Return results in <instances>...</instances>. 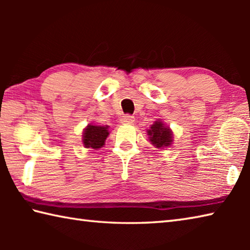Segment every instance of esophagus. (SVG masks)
<instances>
[{
    "instance_id": "1",
    "label": "esophagus",
    "mask_w": 250,
    "mask_h": 250,
    "mask_svg": "<svg viewBox=\"0 0 250 250\" xmlns=\"http://www.w3.org/2000/svg\"><path fill=\"white\" fill-rule=\"evenodd\" d=\"M134 117L133 116H130V115H125V116H124L121 118V124H125V125H128V124H133L134 122Z\"/></svg>"
}]
</instances>
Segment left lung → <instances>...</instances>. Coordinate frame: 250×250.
<instances>
[{
	"instance_id": "obj_1",
	"label": "left lung",
	"mask_w": 250,
	"mask_h": 250,
	"mask_svg": "<svg viewBox=\"0 0 250 250\" xmlns=\"http://www.w3.org/2000/svg\"><path fill=\"white\" fill-rule=\"evenodd\" d=\"M147 135L152 145L158 149L168 146L173 142V133L170 128L166 126L162 121H155L150 126L149 130H146Z\"/></svg>"
}]
</instances>
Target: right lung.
I'll use <instances>...</instances> for the list:
<instances>
[{
  "instance_id": "1",
  "label": "right lung",
  "mask_w": 250,
  "mask_h": 250,
  "mask_svg": "<svg viewBox=\"0 0 250 250\" xmlns=\"http://www.w3.org/2000/svg\"><path fill=\"white\" fill-rule=\"evenodd\" d=\"M109 125H88L83 130V143L87 149H100L109 135Z\"/></svg>"
}]
</instances>
